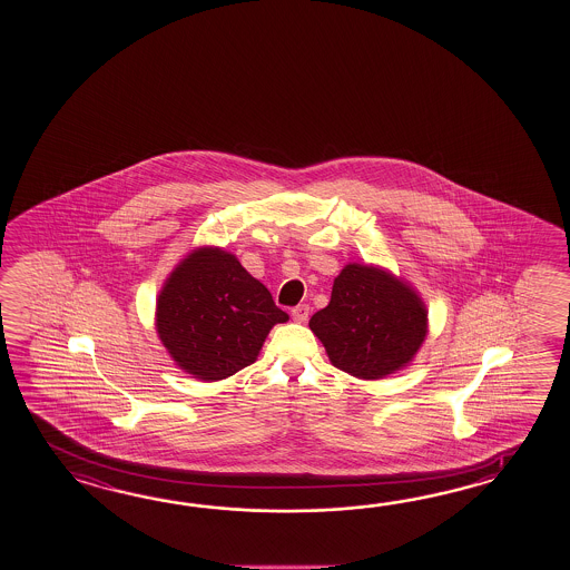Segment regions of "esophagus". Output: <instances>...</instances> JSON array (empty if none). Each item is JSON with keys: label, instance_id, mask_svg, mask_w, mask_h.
<instances>
[{"label": "esophagus", "instance_id": "obj_1", "mask_svg": "<svg viewBox=\"0 0 570 570\" xmlns=\"http://www.w3.org/2000/svg\"><path fill=\"white\" fill-rule=\"evenodd\" d=\"M291 317H293L297 324H305L307 317H309V305H305V303L295 305V307L291 309Z\"/></svg>", "mask_w": 570, "mask_h": 570}]
</instances>
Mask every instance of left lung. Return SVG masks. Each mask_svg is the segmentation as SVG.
<instances>
[{
	"mask_svg": "<svg viewBox=\"0 0 570 570\" xmlns=\"http://www.w3.org/2000/svg\"><path fill=\"white\" fill-rule=\"evenodd\" d=\"M309 327L336 368L376 381L412 363L428 336V309L420 293L387 268L348 263Z\"/></svg>",
	"mask_w": 570,
	"mask_h": 570,
	"instance_id": "1",
	"label": "left lung"
}]
</instances>
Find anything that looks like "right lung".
Returning a JSON list of instances; mask_svg holds the SVG:
<instances>
[{
    "label": "right lung",
    "mask_w": 570,
    "mask_h": 570,
    "mask_svg": "<svg viewBox=\"0 0 570 570\" xmlns=\"http://www.w3.org/2000/svg\"><path fill=\"white\" fill-rule=\"evenodd\" d=\"M287 320L236 255L199 246L163 283L155 326L183 373L209 383L255 363L271 327Z\"/></svg>",
    "instance_id": "obj_1"
}]
</instances>
